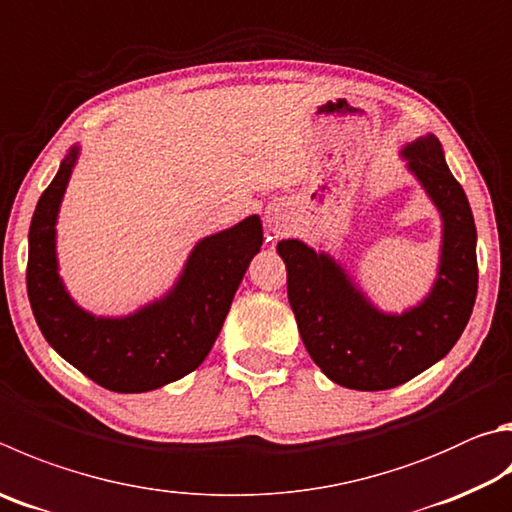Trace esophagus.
Here are the masks:
<instances>
[{"label":"esophagus","mask_w":512,"mask_h":512,"mask_svg":"<svg viewBox=\"0 0 512 512\" xmlns=\"http://www.w3.org/2000/svg\"><path fill=\"white\" fill-rule=\"evenodd\" d=\"M266 226L271 232H280L286 228V219H284V212L280 208H268L266 212Z\"/></svg>","instance_id":"34e87169"}]
</instances>
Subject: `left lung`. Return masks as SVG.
<instances>
[{
  "instance_id": "1",
  "label": "left lung",
  "mask_w": 512,
  "mask_h": 512,
  "mask_svg": "<svg viewBox=\"0 0 512 512\" xmlns=\"http://www.w3.org/2000/svg\"><path fill=\"white\" fill-rule=\"evenodd\" d=\"M398 154L441 217L439 264L423 300L398 313L383 311L327 250L300 239L277 244L306 351L329 380L358 392L398 387L448 356L477 297L475 217L439 138L418 136Z\"/></svg>"
}]
</instances>
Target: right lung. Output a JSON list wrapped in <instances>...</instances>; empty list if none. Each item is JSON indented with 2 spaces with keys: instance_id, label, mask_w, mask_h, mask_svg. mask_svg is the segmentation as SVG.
Listing matches in <instances>:
<instances>
[{
  "instance_id": "obj_1",
  "label": "right lung",
  "mask_w": 512,
  "mask_h": 512,
  "mask_svg": "<svg viewBox=\"0 0 512 512\" xmlns=\"http://www.w3.org/2000/svg\"><path fill=\"white\" fill-rule=\"evenodd\" d=\"M80 145L64 156L29 228L31 309L46 342L87 378L120 394L152 392L197 369L264 241L262 219L199 239L167 291L127 315H96L73 300L60 275L58 215Z\"/></svg>"
}]
</instances>
